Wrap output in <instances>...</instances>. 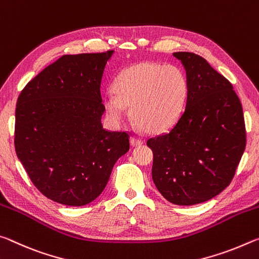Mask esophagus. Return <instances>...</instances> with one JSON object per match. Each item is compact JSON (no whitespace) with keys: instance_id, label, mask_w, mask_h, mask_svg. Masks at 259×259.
Wrapping results in <instances>:
<instances>
[{"instance_id":"1","label":"esophagus","mask_w":259,"mask_h":259,"mask_svg":"<svg viewBox=\"0 0 259 259\" xmlns=\"http://www.w3.org/2000/svg\"><path fill=\"white\" fill-rule=\"evenodd\" d=\"M142 143H143L142 140H140V139L135 138V137L131 138V145H132L133 147H139V146H141Z\"/></svg>"}]
</instances>
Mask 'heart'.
<instances>
[{
    "instance_id": "1",
    "label": "heart",
    "mask_w": 259,
    "mask_h": 259,
    "mask_svg": "<svg viewBox=\"0 0 259 259\" xmlns=\"http://www.w3.org/2000/svg\"><path fill=\"white\" fill-rule=\"evenodd\" d=\"M114 94L103 97L108 119L119 125L126 107L139 127L149 133H160L179 119L187 99L188 82L181 69L154 62L130 66L118 75Z\"/></svg>"
}]
</instances>
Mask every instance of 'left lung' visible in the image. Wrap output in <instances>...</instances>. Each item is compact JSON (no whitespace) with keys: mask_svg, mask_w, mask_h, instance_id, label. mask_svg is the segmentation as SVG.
<instances>
[{"mask_svg":"<svg viewBox=\"0 0 259 259\" xmlns=\"http://www.w3.org/2000/svg\"><path fill=\"white\" fill-rule=\"evenodd\" d=\"M188 82L186 108L167 133L149 139L152 180L177 205L209 201L225 189L245 148L243 110L232 83L196 54L173 53Z\"/></svg>","mask_w":259,"mask_h":259,"instance_id":"left-lung-1","label":"left lung"}]
</instances>
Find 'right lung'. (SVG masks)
<instances>
[{
    "label": "right lung",
    "mask_w": 259,
    "mask_h": 259,
    "mask_svg": "<svg viewBox=\"0 0 259 259\" xmlns=\"http://www.w3.org/2000/svg\"><path fill=\"white\" fill-rule=\"evenodd\" d=\"M113 50L64 55L32 79L16 107L17 157L34 186L59 204L81 206L107 186L130 150L128 134L103 128L101 82Z\"/></svg>",
    "instance_id": "add662e5"
}]
</instances>
